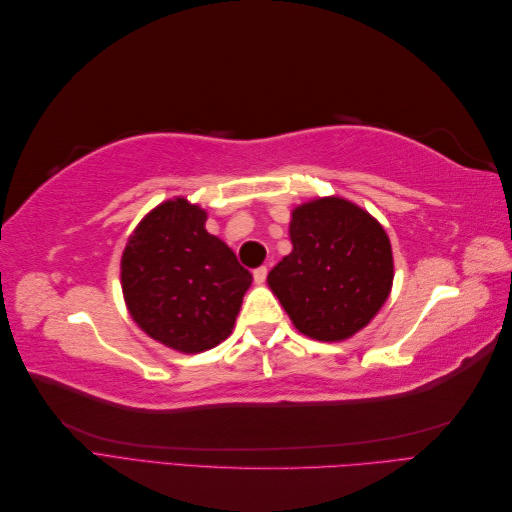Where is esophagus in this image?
I'll use <instances>...</instances> for the list:
<instances>
[{"label": "esophagus", "instance_id": "esophagus-1", "mask_svg": "<svg viewBox=\"0 0 512 512\" xmlns=\"http://www.w3.org/2000/svg\"><path fill=\"white\" fill-rule=\"evenodd\" d=\"M267 273H269L267 267H258V269L254 271V282H256V284H265Z\"/></svg>", "mask_w": 512, "mask_h": 512}]
</instances>
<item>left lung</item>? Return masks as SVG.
<instances>
[{
    "instance_id": "obj_1",
    "label": "left lung",
    "mask_w": 512,
    "mask_h": 512,
    "mask_svg": "<svg viewBox=\"0 0 512 512\" xmlns=\"http://www.w3.org/2000/svg\"><path fill=\"white\" fill-rule=\"evenodd\" d=\"M292 252L267 284L299 333L344 342L365 329L393 288V252L382 224L342 196L294 207Z\"/></svg>"
}]
</instances>
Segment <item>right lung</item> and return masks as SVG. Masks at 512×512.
<instances>
[{
	"label": "right lung",
	"mask_w": 512,
	"mask_h": 512,
	"mask_svg": "<svg viewBox=\"0 0 512 512\" xmlns=\"http://www.w3.org/2000/svg\"><path fill=\"white\" fill-rule=\"evenodd\" d=\"M205 222L203 207L168 198L138 222L121 254V290L132 320L183 354L224 342L252 286V273Z\"/></svg>",
	"instance_id": "1"
}]
</instances>
